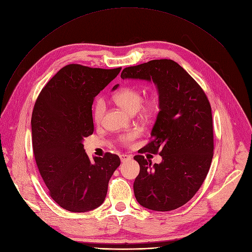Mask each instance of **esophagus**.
<instances>
[{
  "instance_id": "obj_1",
  "label": "esophagus",
  "mask_w": 252,
  "mask_h": 252,
  "mask_svg": "<svg viewBox=\"0 0 252 252\" xmlns=\"http://www.w3.org/2000/svg\"><path fill=\"white\" fill-rule=\"evenodd\" d=\"M120 159H121L122 162H124V161H127V160L131 159V157H130V156H127V154H121V156H120Z\"/></svg>"
}]
</instances>
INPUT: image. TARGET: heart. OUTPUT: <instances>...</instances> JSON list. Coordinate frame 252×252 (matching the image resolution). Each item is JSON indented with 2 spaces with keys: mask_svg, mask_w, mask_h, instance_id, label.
<instances>
[{
  "mask_svg": "<svg viewBox=\"0 0 252 252\" xmlns=\"http://www.w3.org/2000/svg\"><path fill=\"white\" fill-rule=\"evenodd\" d=\"M114 101L116 104H118L120 107H122L124 110H126L129 113L134 114L137 112L139 108L141 109L142 115L145 117H150L151 115L157 112L158 108V101L156 95L150 96L143 104V95L139 89L134 88V87H126L120 90L119 92L114 94ZM106 112V102L104 99L99 98L94 101V107H93V119L94 122L99 124L101 123L104 115ZM138 132L137 131H132L129 133H126L122 136L119 137V140L125 144L129 145L134 141V139L137 137Z\"/></svg>",
  "mask_w": 252,
  "mask_h": 252,
  "instance_id": "1",
  "label": "heart"
}]
</instances>
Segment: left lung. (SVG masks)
I'll list each match as a JSON object with an SVG mask.
<instances>
[{
  "label": "left lung",
  "mask_w": 252,
  "mask_h": 252,
  "mask_svg": "<svg viewBox=\"0 0 252 252\" xmlns=\"http://www.w3.org/2000/svg\"><path fill=\"white\" fill-rule=\"evenodd\" d=\"M123 80L153 82L159 112L141 153L159 152L160 163L135 156L140 171L133 189L137 202L153 211H171L188 203L204 183L213 158V120L202 88L176 62L154 60L129 66ZM119 85L113 87L117 90Z\"/></svg>",
  "instance_id": "8db88e82"
}]
</instances>
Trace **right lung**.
Listing matches in <instances>:
<instances>
[{
    "label": "right lung",
    "mask_w": 252,
    "mask_h": 252,
    "mask_svg": "<svg viewBox=\"0 0 252 252\" xmlns=\"http://www.w3.org/2000/svg\"><path fill=\"white\" fill-rule=\"evenodd\" d=\"M120 70L68 64L46 84L34 105L35 160L50 197L67 211L84 213L100 207L121 163L118 156L109 152L92 161L83 144L94 132V96Z\"/></svg>",
    "instance_id": "add662e5"
}]
</instances>
